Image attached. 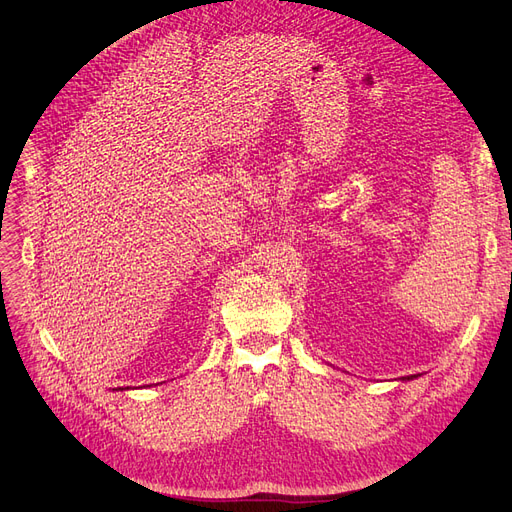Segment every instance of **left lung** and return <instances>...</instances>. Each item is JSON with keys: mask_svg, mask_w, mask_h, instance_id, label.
<instances>
[{"mask_svg": "<svg viewBox=\"0 0 512 512\" xmlns=\"http://www.w3.org/2000/svg\"><path fill=\"white\" fill-rule=\"evenodd\" d=\"M407 380H409V378H407Z\"/></svg>", "mask_w": 512, "mask_h": 512, "instance_id": "1", "label": "left lung"}]
</instances>
